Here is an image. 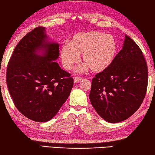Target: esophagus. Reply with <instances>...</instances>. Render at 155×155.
<instances>
[{"label": "esophagus", "instance_id": "obj_1", "mask_svg": "<svg viewBox=\"0 0 155 155\" xmlns=\"http://www.w3.org/2000/svg\"><path fill=\"white\" fill-rule=\"evenodd\" d=\"M82 79H83V78H81V77H76L74 78V81L75 83H77L80 82V81L82 80Z\"/></svg>", "mask_w": 155, "mask_h": 155}]
</instances>
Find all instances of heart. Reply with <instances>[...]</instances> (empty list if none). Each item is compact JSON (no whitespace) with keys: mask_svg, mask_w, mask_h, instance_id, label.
<instances>
[{"mask_svg":"<svg viewBox=\"0 0 155 155\" xmlns=\"http://www.w3.org/2000/svg\"><path fill=\"white\" fill-rule=\"evenodd\" d=\"M117 51V44L114 36L92 31L76 33L69 43L61 46L60 54L66 70L72 69L78 61V55L82 54L81 59L85 64L81 70L89 68L94 72H101L112 64Z\"/></svg>","mask_w":155,"mask_h":155,"instance_id":"1","label":"heart"}]
</instances>
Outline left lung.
Listing matches in <instances>:
<instances>
[{
  "label": "left lung",
  "instance_id": "left-lung-1",
  "mask_svg": "<svg viewBox=\"0 0 155 155\" xmlns=\"http://www.w3.org/2000/svg\"><path fill=\"white\" fill-rule=\"evenodd\" d=\"M148 66L143 52L127 35L112 64L91 81V103L107 122L127 120L140 108L148 87Z\"/></svg>",
  "mask_w": 155,
  "mask_h": 155
}]
</instances>
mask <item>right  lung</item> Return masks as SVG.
<instances>
[{"mask_svg":"<svg viewBox=\"0 0 155 155\" xmlns=\"http://www.w3.org/2000/svg\"><path fill=\"white\" fill-rule=\"evenodd\" d=\"M59 46L47 40L38 27L21 39L7 68V85L15 106L31 120H51L66 101L74 84L70 74L55 61ZM41 49L43 56L36 52Z\"/></svg>","mask_w":155,"mask_h":155,"instance_id":"right-lung-1","label":"right lung"}]
</instances>
